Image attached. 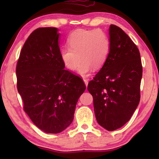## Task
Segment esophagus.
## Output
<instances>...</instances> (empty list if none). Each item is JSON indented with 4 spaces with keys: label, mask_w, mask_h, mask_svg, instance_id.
Instances as JSON below:
<instances>
[{
    "label": "esophagus",
    "mask_w": 159,
    "mask_h": 159,
    "mask_svg": "<svg viewBox=\"0 0 159 159\" xmlns=\"http://www.w3.org/2000/svg\"><path fill=\"white\" fill-rule=\"evenodd\" d=\"M83 79L84 83H85V84L86 87H87V85H88V79H86V78H85V77H83Z\"/></svg>",
    "instance_id": "esophagus-1"
}]
</instances>
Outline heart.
I'll return each instance as SVG.
<instances>
[{
	"mask_svg": "<svg viewBox=\"0 0 159 159\" xmlns=\"http://www.w3.org/2000/svg\"><path fill=\"white\" fill-rule=\"evenodd\" d=\"M69 47L60 51L61 61L67 68L85 75L92 68L102 67L109 56L111 42L107 33L100 29H77L67 39Z\"/></svg>",
	"mask_w": 159,
	"mask_h": 159,
	"instance_id": "heart-1",
	"label": "heart"
}]
</instances>
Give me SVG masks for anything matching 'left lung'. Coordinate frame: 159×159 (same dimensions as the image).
Segmentation results:
<instances>
[{"label": "left lung", "mask_w": 159, "mask_h": 159, "mask_svg": "<svg viewBox=\"0 0 159 159\" xmlns=\"http://www.w3.org/2000/svg\"><path fill=\"white\" fill-rule=\"evenodd\" d=\"M109 36V56L87 89L98 123L113 131L130 120L139 103L143 69L139 49L122 29L111 25Z\"/></svg>", "instance_id": "8db88e82"}]
</instances>
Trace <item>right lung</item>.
Masks as SVG:
<instances>
[{
    "label": "right lung",
    "mask_w": 159,
    "mask_h": 159,
    "mask_svg": "<svg viewBox=\"0 0 159 159\" xmlns=\"http://www.w3.org/2000/svg\"><path fill=\"white\" fill-rule=\"evenodd\" d=\"M57 31L55 27L33 31L16 65L17 89L24 111L46 133H59L70 126L77 101L86 89L79 76L64 70Z\"/></svg>",
    "instance_id": "obj_1"
}]
</instances>
